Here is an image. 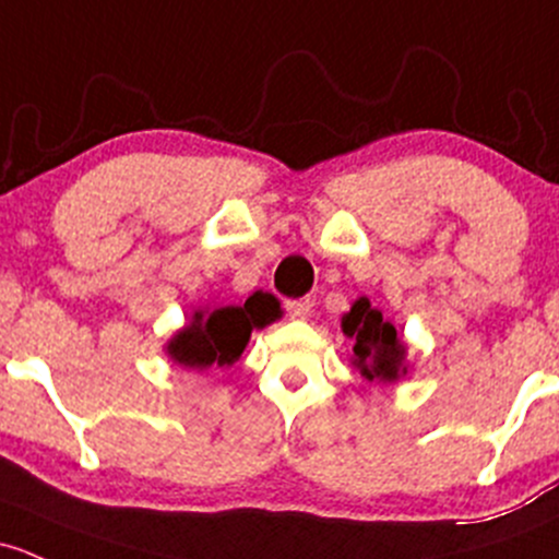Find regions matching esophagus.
Returning a JSON list of instances; mask_svg holds the SVG:
<instances>
[{
    "label": "esophagus",
    "mask_w": 559,
    "mask_h": 559,
    "mask_svg": "<svg viewBox=\"0 0 559 559\" xmlns=\"http://www.w3.org/2000/svg\"><path fill=\"white\" fill-rule=\"evenodd\" d=\"M286 313L292 316V319L302 321L310 316V299H286Z\"/></svg>",
    "instance_id": "obj_1"
}]
</instances>
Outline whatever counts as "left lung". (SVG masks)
Listing matches in <instances>:
<instances>
[{
    "mask_svg": "<svg viewBox=\"0 0 559 559\" xmlns=\"http://www.w3.org/2000/svg\"><path fill=\"white\" fill-rule=\"evenodd\" d=\"M343 332L354 340L350 364L361 378L372 383H399L409 372L407 343L367 297H358L343 316Z\"/></svg>",
    "mask_w": 559,
    "mask_h": 559,
    "instance_id": "1",
    "label": "left lung"
}]
</instances>
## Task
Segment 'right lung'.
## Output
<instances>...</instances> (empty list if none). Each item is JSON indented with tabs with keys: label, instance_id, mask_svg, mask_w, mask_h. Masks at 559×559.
Instances as JSON below:
<instances>
[{
	"label": "right lung",
	"instance_id": "obj_1",
	"mask_svg": "<svg viewBox=\"0 0 559 559\" xmlns=\"http://www.w3.org/2000/svg\"><path fill=\"white\" fill-rule=\"evenodd\" d=\"M281 313V302L267 292H254L243 302H211L176 329L163 350L176 367L190 372L233 367L249 345L251 332L278 321Z\"/></svg>",
	"mask_w": 559,
	"mask_h": 559
}]
</instances>
